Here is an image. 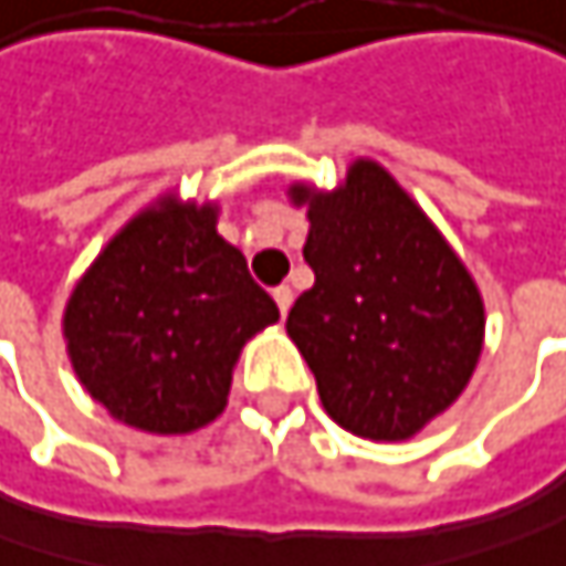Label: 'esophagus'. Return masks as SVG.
<instances>
[{"label":"esophagus","instance_id":"esophagus-1","mask_svg":"<svg viewBox=\"0 0 566 566\" xmlns=\"http://www.w3.org/2000/svg\"><path fill=\"white\" fill-rule=\"evenodd\" d=\"M273 300L280 305V315H286L290 305H293V290H290V286H276V290H273Z\"/></svg>","mask_w":566,"mask_h":566}]
</instances>
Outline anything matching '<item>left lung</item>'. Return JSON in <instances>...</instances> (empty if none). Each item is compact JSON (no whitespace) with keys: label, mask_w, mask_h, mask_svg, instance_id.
Here are the masks:
<instances>
[{"label":"left lung","mask_w":566,"mask_h":566,"mask_svg":"<svg viewBox=\"0 0 566 566\" xmlns=\"http://www.w3.org/2000/svg\"><path fill=\"white\" fill-rule=\"evenodd\" d=\"M305 206L315 273L290 308L325 412L357 438L406 441L470 384L486 332L483 296L422 206L370 157L335 189L290 182Z\"/></svg>","instance_id":"8db88e82"}]
</instances>
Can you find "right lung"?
I'll return each mask as SVG.
<instances>
[{"label": "right lung", "instance_id": "obj_1", "mask_svg": "<svg viewBox=\"0 0 566 566\" xmlns=\"http://www.w3.org/2000/svg\"><path fill=\"white\" fill-rule=\"evenodd\" d=\"M216 224L219 202L157 196L108 238L63 308L76 380L147 434L216 422L241 347L280 318Z\"/></svg>", "mask_w": 566, "mask_h": 566}]
</instances>
